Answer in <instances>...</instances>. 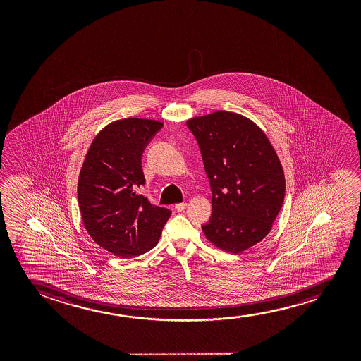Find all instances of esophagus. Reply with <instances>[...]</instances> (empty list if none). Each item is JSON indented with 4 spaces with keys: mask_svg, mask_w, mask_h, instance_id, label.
Segmentation results:
<instances>
[{
    "mask_svg": "<svg viewBox=\"0 0 361 361\" xmlns=\"http://www.w3.org/2000/svg\"><path fill=\"white\" fill-rule=\"evenodd\" d=\"M188 207V203H178L176 206H175V209L178 211V212H181L183 209H186Z\"/></svg>",
    "mask_w": 361,
    "mask_h": 361,
    "instance_id": "obj_1",
    "label": "esophagus"
}]
</instances>
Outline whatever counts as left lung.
<instances>
[{
	"mask_svg": "<svg viewBox=\"0 0 361 361\" xmlns=\"http://www.w3.org/2000/svg\"><path fill=\"white\" fill-rule=\"evenodd\" d=\"M212 190V217L202 227L223 252L262 242L285 198V173L267 134L242 114L217 111L188 119Z\"/></svg>",
	"mask_w": 361,
	"mask_h": 361,
	"instance_id": "obj_1",
	"label": "left lung"
}]
</instances>
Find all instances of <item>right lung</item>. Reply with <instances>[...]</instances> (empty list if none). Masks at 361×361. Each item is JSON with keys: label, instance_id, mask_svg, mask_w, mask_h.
<instances>
[{"label": "right lung", "instance_id": "1", "mask_svg": "<svg viewBox=\"0 0 361 361\" xmlns=\"http://www.w3.org/2000/svg\"><path fill=\"white\" fill-rule=\"evenodd\" d=\"M163 126L135 117L107 124L94 137L80 170L78 200L85 229L117 257H139L153 249L171 214L138 193L145 183L142 154Z\"/></svg>", "mask_w": 361, "mask_h": 361}]
</instances>
